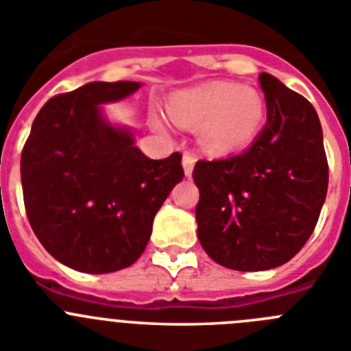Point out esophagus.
Here are the masks:
<instances>
[{"mask_svg": "<svg viewBox=\"0 0 351 351\" xmlns=\"http://www.w3.org/2000/svg\"><path fill=\"white\" fill-rule=\"evenodd\" d=\"M195 161H197V158H195V154L191 153H184V156H182V167H184V173L188 176V178H190L191 172H193Z\"/></svg>", "mask_w": 351, "mask_h": 351, "instance_id": "obj_1", "label": "esophagus"}]
</instances>
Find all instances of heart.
<instances>
[{"label":"heart","mask_w":351,"mask_h":351,"mask_svg":"<svg viewBox=\"0 0 351 351\" xmlns=\"http://www.w3.org/2000/svg\"><path fill=\"white\" fill-rule=\"evenodd\" d=\"M169 112L176 125L200 128L198 137L207 153L225 156L243 151L255 141L267 107L256 89L235 82H216L172 96ZM153 125L163 133L169 130L160 114H153Z\"/></svg>","instance_id":"obj_1"}]
</instances>
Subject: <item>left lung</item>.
Masks as SVG:
<instances>
[{
    "instance_id": "left-lung-1",
    "label": "left lung",
    "mask_w": 351,
    "mask_h": 351,
    "mask_svg": "<svg viewBox=\"0 0 351 351\" xmlns=\"http://www.w3.org/2000/svg\"><path fill=\"white\" fill-rule=\"evenodd\" d=\"M267 123L244 153L198 160L193 181L198 241L234 271H267L291 260L315 230L327 197L328 165L315 107L260 73Z\"/></svg>"
}]
</instances>
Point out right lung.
Returning a JSON list of instances; mask_svg holds the SVG:
<instances>
[{"instance_id": "add662e5", "label": "right lung", "mask_w": 351, "mask_h": 351, "mask_svg": "<svg viewBox=\"0 0 351 351\" xmlns=\"http://www.w3.org/2000/svg\"><path fill=\"white\" fill-rule=\"evenodd\" d=\"M138 88L130 80L91 82L52 96L24 144L21 181L31 228L75 271L105 274L137 262L158 209L184 178L181 153L151 160L128 130L101 116V104Z\"/></svg>"}]
</instances>
